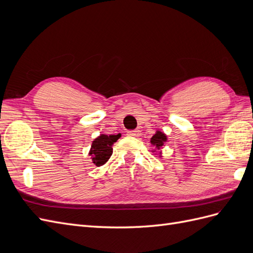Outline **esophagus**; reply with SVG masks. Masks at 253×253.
I'll return each mask as SVG.
<instances>
[{
	"instance_id": "34e87169",
	"label": "esophagus",
	"mask_w": 253,
	"mask_h": 253,
	"mask_svg": "<svg viewBox=\"0 0 253 253\" xmlns=\"http://www.w3.org/2000/svg\"><path fill=\"white\" fill-rule=\"evenodd\" d=\"M127 135L132 136V137H139L140 136V131H139V129H133V131H128Z\"/></svg>"
}]
</instances>
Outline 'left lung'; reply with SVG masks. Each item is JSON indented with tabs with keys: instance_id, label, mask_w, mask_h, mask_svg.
<instances>
[{
	"instance_id": "obj_1",
	"label": "left lung",
	"mask_w": 253,
	"mask_h": 253,
	"mask_svg": "<svg viewBox=\"0 0 253 253\" xmlns=\"http://www.w3.org/2000/svg\"><path fill=\"white\" fill-rule=\"evenodd\" d=\"M167 140H168L167 135L160 131H156V133L152 136L151 144L154 145V147L159 151L160 156H162V151L160 150L163 149V147H165V143L167 142ZM153 152H155V151H153Z\"/></svg>"
}]
</instances>
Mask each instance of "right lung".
I'll list each match as a JSON object with an SVG mask.
<instances>
[{
	"instance_id": "obj_1",
	"label": "right lung",
	"mask_w": 253,
	"mask_h": 253,
	"mask_svg": "<svg viewBox=\"0 0 253 253\" xmlns=\"http://www.w3.org/2000/svg\"><path fill=\"white\" fill-rule=\"evenodd\" d=\"M121 135H105L101 134L91 142V147L88 155L91 158V162L97 167L103 166L113 154L112 145L116 142Z\"/></svg>"
}]
</instances>
